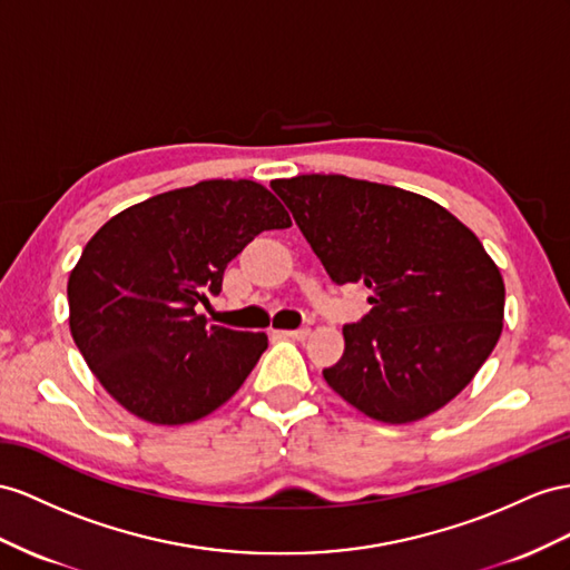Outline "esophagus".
<instances>
[{
  "mask_svg": "<svg viewBox=\"0 0 570 570\" xmlns=\"http://www.w3.org/2000/svg\"><path fill=\"white\" fill-rule=\"evenodd\" d=\"M279 334V337H284V340H296V342H303V340H308L311 337V327H301V330H282V332H276Z\"/></svg>",
  "mask_w": 570,
  "mask_h": 570,
  "instance_id": "obj_1",
  "label": "esophagus"
}]
</instances>
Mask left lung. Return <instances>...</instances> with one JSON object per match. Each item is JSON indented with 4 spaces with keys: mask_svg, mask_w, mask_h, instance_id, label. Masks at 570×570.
<instances>
[{
    "mask_svg": "<svg viewBox=\"0 0 570 570\" xmlns=\"http://www.w3.org/2000/svg\"><path fill=\"white\" fill-rule=\"evenodd\" d=\"M334 284L368 288L327 385L371 419L410 424L472 383L503 330L505 286L441 204L346 175L272 180Z\"/></svg>",
    "mask_w": 570,
    "mask_h": 570,
    "instance_id": "1",
    "label": "left lung"
}]
</instances>
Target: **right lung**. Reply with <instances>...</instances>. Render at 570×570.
<instances>
[{"label": "right lung", "mask_w": 570, "mask_h": 570, "mask_svg": "<svg viewBox=\"0 0 570 570\" xmlns=\"http://www.w3.org/2000/svg\"><path fill=\"white\" fill-rule=\"evenodd\" d=\"M291 218L253 180H202L135 204L98 228L69 274V330L112 400L178 426L236 395L267 348L265 332L207 327L228 262Z\"/></svg>", "instance_id": "right-lung-1"}]
</instances>
